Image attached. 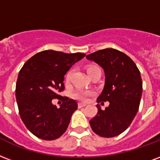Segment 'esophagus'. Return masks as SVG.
I'll use <instances>...</instances> for the list:
<instances>
[{
    "label": "esophagus",
    "mask_w": 160,
    "mask_h": 160,
    "mask_svg": "<svg viewBox=\"0 0 160 160\" xmlns=\"http://www.w3.org/2000/svg\"><path fill=\"white\" fill-rule=\"evenodd\" d=\"M85 106H86V104H85V103H78V107H79V108H81V107H85Z\"/></svg>",
    "instance_id": "obj_1"
}]
</instances>
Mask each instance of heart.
<instances>
[{
  "label": "heart",
  "mask_w": 160,
  "mask_h": 160,
  "mask_svg": "<svg viewBox=\"0 0 160 160\" xmlns=\"http://www.w3.org/2000/svg\"><path fill=\"white\" fill-rule=\"evenodd\" d=\"M99 69L98 67L96 66H91L89 67L88 69H87V73H88V75L91 73V71H93L94 69ZM72 75V70H69V71L67 72L66 75H65V80H66V82H69V80H70V78H71ZM93 95L92 92L91 91H75L73 92V96L75 97V99L80 100V101H87V100L91 97V96Z\"/></svg>",
  "instance_id": "1"
}]
</instances>
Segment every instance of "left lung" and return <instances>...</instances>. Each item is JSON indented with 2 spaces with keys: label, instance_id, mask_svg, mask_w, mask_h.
Masks as SVG:
<instances>
[{
  "label": "left lung",
  "instance_id": "1",
  "mask_svg": "<svg viewBox=\"0 0 160 160\" xmlns=\"http://www.w3.org/2000/svg\"><path fill=\"white\" fill-rule=\"evenodd\" d=\"M86 58L104 70L105 85L97 102H109L105 110L96 105L98 112L90 121L91 128L101 137L118 136L130 126L138 111L142 91L139 70L128 56L114 48L96 51Z\"/></svg>",
  "mask_w": 160,
  "mask_h": 160
}]
</instances>
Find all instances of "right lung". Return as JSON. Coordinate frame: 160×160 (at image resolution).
Masks as SVG:
<instances>
[{"mask_svg":"<svg viewBox=\"0 0 160 160\" xmlns=\"http://www.w3.org/2000/svg\"><path fill=\"white\" fill-rule=\"evenodd\" d=\"M85 53L45 50L24 64L18 74L16 99L27 128L43 140H54L65 132L77 102L68 97L57 108L52 100L64 89V77Z\"/></svg>","mask_w":160,"mask_h":160,"instance_id":"add662e5","label":"right lung"}]
</instances>
